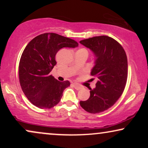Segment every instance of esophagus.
Instances as JSON below:
<instances>
[{"label":"esophagus","instance_id":"esophagus-1","mask_svg":"<svg viewBox=\"0 0 148 148\" xmlns=\"http://www.w3.org/2000/svg\"><path fill=\"white\" fill-rule=\"evenodd\" d=\"M73 86H74V87L75 88V89H76V90H81V88H83L82 86H80L79 84H76V83H74V84H73Z\"/></svg>","mask_w":148,"mask_h":148}]
</instances>
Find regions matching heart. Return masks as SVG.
Returning <instances> with one entry per match:
<instances>
[{
    "label": "heart",
    "instance_id": "b5f03b06",
    "mask_svg": "<svg viewBox=\"0 0 148 148\" xmlns=\"http://www.w3.org/2000/svg\"><path fill=\"white\" fill-rule=\"evenodd\" d=\"M82 49V50H85V51H87V50H86V49Z\"/></svg>",
    "mask_w": 148,
    "mask_h": 148
}]
</instances>
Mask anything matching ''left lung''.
<instances>
[{
	"mask_svg": "<svg viewBox=\"0 0 148 148\" xmlns=\"http://www.w3.org/2000/svg\"><path fill=\"white\" fill-rule=\"evenodd\" d=\"M95 56L90 74L97 78L96 87L90 89L89 99L80 105L88 113H99L113 106L126 86L128 64L121 45L108 36H97L80 41Z\"/></svg>",
	"mask_w": 148,
	"mask_h": 148,
	"instance_id": "1",
	"label": "left lung"
}]
</instances>
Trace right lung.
<instances>
[{
	"label": "right lung",
	"mask_w": 148,
	"mask_h": 148,
	"mask_svg": "<svg viewBox=\"0 0 148 148\" xmlns=\"http://www.w3.org/2000/svg\"><path fill=\"white\" fill-rule=\"evenodd\" d=\"M78 46L74 40L50 33L35 37L25 47L20 59L18 76L22 90L33 104L51 108L59 103L70 83L60 82L50 75L56 64V55L63 47Z\"/></svg>",
	"instance_id": "right-lung-1"
}]
</instances>
